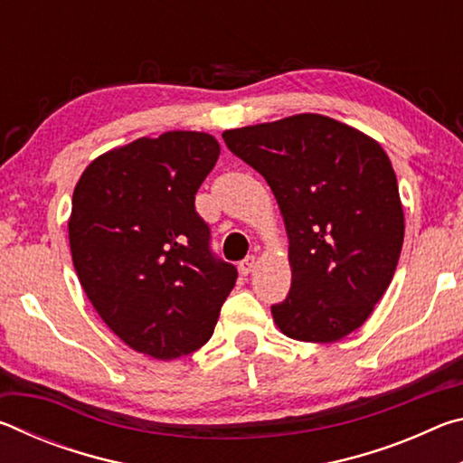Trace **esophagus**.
Segmentation results:
<instances>
[{
    "mask_svg": "<svg viewBox=\"0 0 463 463\" xmlns=\"http://www.w3.org/2000/svg\"><path fill=\"white\" fill-rule=\"evenodd\" d=\"M255 257L250 255V257H247V260H242L241 263H239V271H241V276H249L250 271L255 269Z\"/></svg>",
    "mask_w": 463,
    "mask_h": 463,
    "instance_id": "esophagus-1",
    "label": "esophagus"
}]
</instances>
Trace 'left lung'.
<instances>
[{
  "instance_id": "8db88e82",
  "label": "left lung",
  "mask_w": 463,
  "mask_h": 463,
  "mask_svg": "<svg viewBox=\"0 0 463 463\" xmlns=\"http://www.w3.org/2000/svg\"><path fill=\"white\" fill-rule=\"evenodd\" d=\"M276 195L292 288L271 307L289 339L335 343L362 326L394 278L404 241L396 174L378 140L323 114L224 130Z\"/></svg>"
}]
</instances>
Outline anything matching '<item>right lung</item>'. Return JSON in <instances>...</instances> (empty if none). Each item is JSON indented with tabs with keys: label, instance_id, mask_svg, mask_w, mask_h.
<instances>
[{
	"label": "right lung",
	"instance_id": "add662e5",
	"mask_svg": "<svg viewBox=\"0 0 463 463\" xmlns=\"http://www.w3.org/2000/svg\"><path fill=\"white\" fill-rule=\"evenodd\" d=\"M218 155L208 132L143 137L96 156L73 190L69 245L85 294L128 347L163 362L213 336L237 281L194 206Z\"/></svg>",
	"mask_w": 463,
	"mask_h": 463
}]
</instances>
